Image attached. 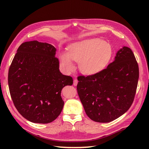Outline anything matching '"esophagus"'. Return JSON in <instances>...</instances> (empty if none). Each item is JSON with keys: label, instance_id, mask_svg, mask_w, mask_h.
<instances>
[{"label": "esophagus", "instance_id": "obj_1", "mask_svg": "<svg viewBox=\"0 0 149 149\" xmlns=\"http://www.w3.org/2000/svg\"><path fill=\"white\" fill-rule=\"evenodd\" d=\"M77 83H78V81L76 80V79L74 80V81H73V84H74V86H76V85H77Z\"/></svg>", "mask_w": 149, "mask_h": 149}]
</instances>
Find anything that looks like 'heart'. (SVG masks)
Listing matches in <instances>:
<instances>
[{"mask_svg":"<svg viewBox=\"0 0 149 149\" xmlns=\"http://www.w3.org/2000/svg\"><path fill=\"white\" fill-rule=\"evenodd\" d=\"M100 63L98 61H93V66H100Z\"/></svg>","mask_w":149,"mask_h":149,"instance_id":"1","label":"heart"}]
</instances>
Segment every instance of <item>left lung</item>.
Masks as SVG:
<instances>
[{"mask_svg": "<svg viewBox=\"0 0 149 149\" xmlns=\"http://www.w3.org/2000/svg\"><path fill=\"white\" fill-rule=\"evenodd\" d=\"M56 51L48 43L24 42L9 68L8 83L13 102L31 123L48 124L55 120L64 105L61 90L73 84V78L60 71Z\"/></svg>", "mask_w": 149, "mask_h": 149, "instance_id": "left-lung-1", "label": "left lung"}]
</instances>
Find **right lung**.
Masks as SVG:
<instances>
[{"label":"right lung","instance_id":"right-lung-1","mask_svg":"<svg viewBox=\"0 0 149 149\" xmlns=\"http://www.w3.org/2000/svg\"><path fill=\"white\" fill-rule=\"evenodd\" d=\"M139 76L132 51L123 47L106 68L86 77L78 76V94L89 118L107 123L123 115L133 102Z\"/></svg>","mask_w":149,"mask_h":149}]
</instances>
